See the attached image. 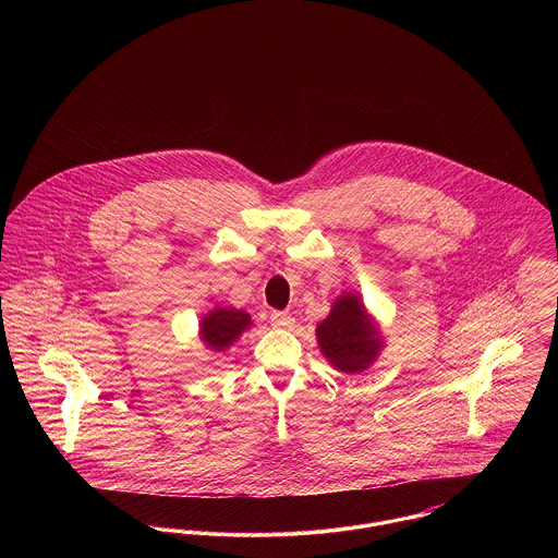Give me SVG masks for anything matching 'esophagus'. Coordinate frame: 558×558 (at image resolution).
Wrapping results in <instances>:
<instances>
[{"label": "esophagus", "instance_id": "1", "mask_svg": "<svg viewBox=\"0 0 558 558\" xmlns=\"http://www.w3.org/2000/svg\"><path fill=\"white\" fill-rule=\"evenodd\" d=\"M269 322L276 328H291L292 324H294V318H292L289 312H271L269 314Z\"/></svg>", "mask_w": 558, "mask_h": 558}]
</instances>
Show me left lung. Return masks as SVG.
<instances>
[{
  "instance_id": "1",
  "label": "left lung",
  "mask_w": 558,
  "mask_h": 558,
  "mask_svg": "<svg viewBox=\"0 0 558 558\" xmlns=\"http://www.w3.org/2000/svg\"><path fill=\"white\" fill-rule=\"evenodd\" d=\"M322 353L337 371L353 374L366 371L380 349V339L357 294L335 301L330 316L318 326Z\"/></svg>"
}]
</instances>
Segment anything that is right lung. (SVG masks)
<instances>
[{"instance_id":"obj_1","label":"right lung","mask_w":558,"mask_h":558,"mask_svg":"<svg viewBox=\"0 0 558 558\" xmlns=\"http://www.w3.org/2000/svg\"><path fill=\"white\" fill-rule=\"evenodd\" d=\"M248 324H251L248 314L223 307V310H215L207 318H203L201 332L207 345L215 351H223L226 347L232 345L239 339Z\"/></svg>"}]
</instances>
